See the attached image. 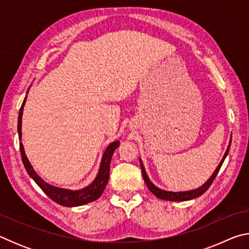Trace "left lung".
Listing matches in <instances>:
<instances>
[{
  "label": "left lung",
  "mask_w": 249,
  "mask_h": 249,
  "mask_svg": "<svg viewBox=\"0 0 249 249\" xmlns=\"http://www.w3.org/2000/svg\"><path fill=\"white\" fill-rule=\"evenodd\" d=\"M231 140H230V144H229V146H227V148H226L225 154H224V156H223V158L221 160V162L218 163V166L216 167V169L214 170L212 176H211L210 178L206 180L203 184L201 185V187L196 188V189H193V190H188V191H177V192H175V191H167V190H163V189L158 188L157 185H155L153 182H151L150 179H149V177L147 176V172L145 170L144 163H142V159L140 158L142 178H144V181H145V183L147 185V188H148L149 190H150V192H153L154 195L158 197V199L166 200V201H175V202L189 201V200H192V199H196V197L201 196L210 188V185L212 184L214 179H215V177L218 174V171H220L221 167L223 165V162H224V160L226 158V156L229 155L230 147H231Z\"/></svg>",
  "instance_id": "left-lung-1"
}]
</instances>
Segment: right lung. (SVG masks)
Listing matches in <instances>:
<instances>
[{
    "label": "right lung",
    "mask_w": 249,
    "mask_h": 249,
    "mask_svg": "<svg viewBox=\"0 0 249 249\" xmlns=\"http://www.w3.org/2000/svg\"><path fill=\"white\" fill-rule=\"evenodd\" d=\"M29 88H28V91H29ZM26 99H27V94L25 96L22 107H20V109H19L18 132L20 155H22L24 167L25 169H26L29 177L35 181L37 185H38V187L50 197V199L60 205L68 206V208H73V206H80V205L90 203V202H93L96 199H99L107 184V181L109 178V163H111V159H112L113 154H114V150L120 146V142L114 141L113 142H111L107 148H105L104 153L102 155V159H101L98 174H96L94 180L92 181L89 185H87V187L81 188V189H77V190H71V189L59 188V187H56V185L49 184L36 174V171L34 170V168L31 165V162H29V160L24 150V146L22 142V116H23L25 103H26Z\"/></svg>",
    "instance_id": "right-lung-1"
}]
</instances>
